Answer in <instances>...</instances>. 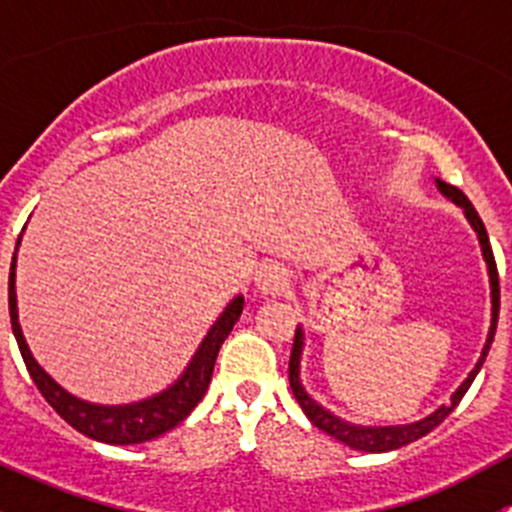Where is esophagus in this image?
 Wrapping results in <instances>:
<instances>
[{"label": "esophagus", "mask_w": 512, "mask_h": 512, "mask_svg": "<svg viewBox=\"0 0 512 512\" xmlns=\"http://www.w3.org/2000/svg\"><path fill=\"white\" fill-rule=\"evenodd\" d=\"M257 292L265 294V297H280L282 292H287L289 287V275L285 267L280 265H265L255 277Z\"/></svg>", "instance_id": "esophagus-1"}]
</instances>
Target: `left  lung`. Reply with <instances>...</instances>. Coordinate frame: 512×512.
<instances>
[{"mask_svg":"<svg viewBox=\"0 0 512 512\" xmlns=\"http://www.w3.org/2000/svg\"><path fill=\"white\" fill-rule=\"evenodd\" d=\"M438 190H441L446 198H451L453 203L461 205L463 210H466V218L471 220L473 230L478 232V240H480V247H483V257L485 262H488V275H490V297H493V319H490V332H488V342H485L483 347V354H480L476 369L468 374V379L463 381L461 386H458L456 394L451 396V404L441 406V409L433 411L431 416L421 418V421L416 423H409V426H381V428H371V426H354V423H347L342 421V418H337L334 414H329L327 409H322V406L317 404V401L312 399V396L304 391L302 381H299V361H302V347H304V334L302 329L297 327V332H294V344H292V356H289V386H292V394L294 399H297V404L302 406V411L307 414L309 421L314 423V426L319 428V431H324L327 436L337 438V441H342L344 446L354 448V451H366V453H384V451H396V448L406 446V443L411 441H418L421 436H426V433H431L433 428L438 426V423L443 421L448 414H451L453 409H456L458 404H461V399L466 396V391L471 389L473 379H476V374L480 371V366H483L485 356L490 352V344H493V337H495V327H498V312H500V285H498V267H495V257H493V250H490V240H488V232H485V225L483 220H480V215L476 213V208L471 205V200L466 198V195L461 193V190L456 188V185H448L443 183V180H436Z\"/></svg>","mask_w":512,"mask_h":512,"instance_id":"8db88e82","label":"left lung"}]
</instances>
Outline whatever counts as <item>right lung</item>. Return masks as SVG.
Masks as SVG:
<instances>
[{"label": "right lung", "instance_id": "1", "mask_svg": "<svg viewBox=\"0 0 512 512\" xmlns=\"http://www.w3.org/2000/svg\"><path fill=\"white\" fill-rule=\"evenodd\" d=\"M14 267H17V252H14L12 270H9V317H12L14 339H17L19 352H22V359L24 364H27V371L34 379L36 389L41 391V396L49 401L51 409L64 418L69 426H74L76 431L94 438V441L113 443V446H131V443L153 441V438L163 436L165 431L178 426V423L200 404V399H203L205 391H208L210 379H213L215 359H218L220 347H223L227 334L232 332L235 322L240 319L242 304H245L242 297H235L227 304L225 312L220 314V319L213 324L208 337L203 339L200 349L195 352L188 369H185L183 376H180L170 389H165L163 394L146 401H138V404L98 406L71 396L69 391L61 389V386L36 364L27 342H24L22 327H19L17 292H14Z\"/></svg>", "mask_w": 512, "mask_h": 512}]
</instances>
